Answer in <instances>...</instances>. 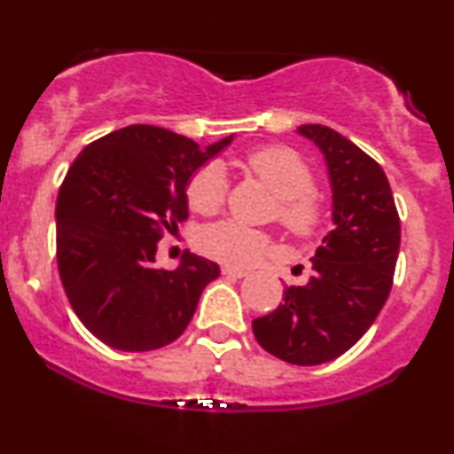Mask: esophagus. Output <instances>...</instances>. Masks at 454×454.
<instances>
[{
	"label": "esophagus",
	"mask_w": 454,
	"mask_h": 454,
	"mask_svg": "<svg viewBox=\"0 0 454 454\" xmlns=\"http://www.w3.org/2000/svg\"><path fill=\"white\" fill-rule=\"evenodd\" d=\"M222 273L228 275V278H237V279L247 278V270L237 269V267H222Z\"/></svg>",
	"instance_id": "esophagus-1"
}]
</instances>
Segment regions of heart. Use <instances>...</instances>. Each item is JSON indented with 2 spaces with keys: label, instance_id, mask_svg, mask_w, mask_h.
<instances>
[{
  "label": "heart",
  "instance_id": "1",
  "mask_svg": "<svg viewBox=\"0 0 454 454\" xmlns=\"http://www.w3.org/2000/svg\"><path fill=\"white\" fill-rule=\"evenodd\" d=\"M245 168L270 187L278 202V222L290 234L309 239L320 231L326 217V205L314 190V173L293 149L260 147L249 151L243 160ZM190 207L202 215L220 211L226 200V176L220 164H205L190 176L185 187ZM196 245L205 256L231 267L256 262L269 252L270 237L258 228L223 220L209 223L196 237Z\"/></svg>",
  "mask_w": 454,
  "mask_h": 454
}]
</instances>
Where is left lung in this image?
Wrapping results in <instances>:
<instances>
[{
  "label": "left lung",
  "instance_id": "left-lung-1",
  "mask_svg": "<svg viewBox=\"0 0 454 454\" xmlns=\"http://www.w3.org/2000/svg\"><path fill=\"white\" fill-rule=\"evenodd\" d=\"M299 132L325 153L335 231L322 239L303 286L252 322L264 350L293 364H320L348 352L387 303L399 256L401 223L384 170L363 149L326 126Z\"/></svg>",
  "mask_w": 454,
  "mask_h": 454
}]
</instances>
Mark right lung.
Segmentation results:
<instances>
[{
	"mask_svg": "<svg viewBox=\"0 0 454 454\" xmlns=\"http://www.w3.org/2000/svg\"><path fill=\"white\" fill-rule=\"evenodd\" d=\"M232 137L198 149L158 126H128L93 140L57 194V269L78 320L123 352L175 341L202 290L220 275L185 252L175 270L155 269L158 241L187 217L185 187Z\"/></svg>",
	"mask_w": 454,
	"mask_h": 454,
	"instance_id": "right-lung-1",
	"label": "right lung"
}]
</instances>
